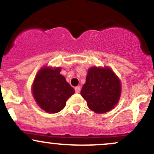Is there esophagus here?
Returning <instances> with one entry per match:
<instances>
[{"mask_svg":"<svg viewBox=\"0 0 154 154\" xmlns=\"http://www.w3.org/2000/svg\"><path fill=\"white\" fill-rule=\"evenodd\" d=\"M74 90H75V92L76 93H80V90H81L80 86H77V87H75Z\"/></svg>","mask_w":154,"mask_h":154,"instance_id":"34e87169","label":"esophagus"}]
</instances>
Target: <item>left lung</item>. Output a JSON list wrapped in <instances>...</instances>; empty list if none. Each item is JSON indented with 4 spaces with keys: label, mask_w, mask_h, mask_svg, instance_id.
<instances>
[{
    "label": "left lung",
    "mask_w": 154,
    "mask_h": 154,
    "mask_svg": "<svg viewBox=\"0 0 154 154\" xmlns=\"http://www.w3.org/2000/svg\"><path fill=\"white\" fill-rule=\"evenodd\" d=\"M121 92V81L110 69L92 67L88 69L80 94L91 110L104 113L118 104Z\"/></svg>",
    "instance_id": "left-lung-1"
}]
</instances>
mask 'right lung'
Wrapping results in <instances>:
<instances>
[{
  "instance_id": "add662e5",
  "label": "right lung",
  "mask_w": 154,
  "mask_h": 154,
  "mask_svg": "<svg viewBox=\"0 0 154 154\" xmlns=\"http://www.w3.org/2000/svg\"><path fill=\"white\" fill-rule=\"evenodd\" d=\"M60 67H43L37 73L32 92L38 105L45 112L56 113L63 109L74 89L60 74Z\"/></svg>"
}]
</instances>
